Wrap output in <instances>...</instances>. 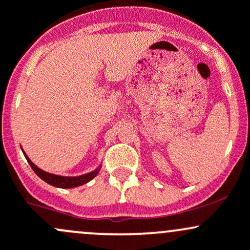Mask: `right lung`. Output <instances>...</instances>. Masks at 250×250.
<instances>
[{"label": "right lung", "instance_id": "1", "mask_svg": "<svg viewBox=\"0 0 250 250\" xmlns=\"http://www.w3.org/2000/svg\"><path fill=\"white\" fill-rule=\"evenodd\" d=\"M22 152H23V155H25L27 162L29 163V166H31L32 169L34 170V173H36L40 179L44 180L45 182H47V184L51 185V186L60 187V188H74V187L82 186V185L87 184V182H89L90 180H93L94 178H95L101 169V165H100L98 168L94 169V170L89 171V173H87V174H83V175H80V176L56 175V174L47 173V171L42 170V169L37 167V166L34 165L31 160H29V157L26 155V152L23 151V150H22Z\"/></svg>", "mask_w": 250, "mask_h": 250}]
</instances>
